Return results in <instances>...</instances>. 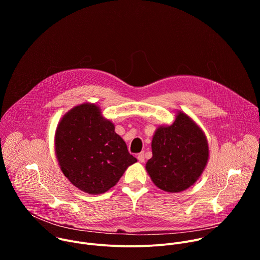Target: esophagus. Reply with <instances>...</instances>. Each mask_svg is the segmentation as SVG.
<instances>
[{"mask_svg":"<svg viewBox=\"0 0 260 260\" xmlns=\"http://www.w3.org/2000/svg\"><path fill=\"white\" fill-rule=\"evenodd\" d=\"M137 158H138V160H139L140 162H144V160H145V155H144V152H141V153H139V154H138V156H137Z\"/></svg>","mask_w":260,"mask_h":260,"instance_id":"esophagus-1","label":"esophagus"}]
</instances>
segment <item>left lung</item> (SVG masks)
Returning a JSON list of instances; mask_svg holds the SVG:
<instances>
[{"label": "left lung", "mask_w": 260, "mask_h": 260, "mask_svg": "<svg viewBox=\"0 0 260 260\" xmlns=\"http://www.w3.org/2000/svg\"><path fill=\"white\" fill-rule=\"evenodd\" d=\"M151 147L152 157L147 161L146 170L156 186L168 192L190 187L202 175L209 157L206 136L182 112L172 125L157 128Z\"/></svg>", "instance_id": "left-lung-1"}]
</instances>
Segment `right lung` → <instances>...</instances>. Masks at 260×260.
I'll return each instance as SVG.
<instances>
[{"label": "right lung", "mask_w": 260, "mask_h": 260, "mask_svg": "<svg viewBox=\"0 0 260 260\" xmlns=\"http://www.w3.org/2000/svg\"><path fill=\"white\" fill-rule=\"evenodd\" d=\"M94 104L73 108L55 133V153L63 175L80 190L100 194L119 181L137 158Z\"/></svg>", "instance_id": "right-lung-1"}]
</instances>
